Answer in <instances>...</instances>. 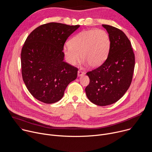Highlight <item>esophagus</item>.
Returning <instances> with one entry per match:
<instances>
[{
  "mask_svg": "<svg viewBox=\"0 0 152 152\" xmlns=\"http://www.w3.org/2000/svg\"><path fill=\"white\" fill-rule=\"evenodd\" d=\"M85 75V72H82L81 70H79L78 72H77V75L78 76H83Z\"/></svg>",
  "mask_w": 152,
  "mask_h": 152,
  "instance_id": "esophagus-1",
  "label": "esophagus"
}]
</instances>
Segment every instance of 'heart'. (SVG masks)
<instances>
[{"instance_id":"1","label":"heart","mask_w":152,"mask_h":152,"mask_svg":"<svg viewBox=\"0 0 152 152\" xmlns=\"http://www.w3.org/2000/svg\"><path fill=\"white\" fill-rule=\"evenodd\" d=\"M111 47L109 34L103 29L83 31L72 37L63 48L67 62L75 65L80 59L92 67L102 65L107 58Z\"/></svg>"}]
</instances>
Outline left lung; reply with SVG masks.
<instances>
[{
	"mask_svg": "<svg viewBox=\"0 0 152 152\" xmlns=\"http://www.w3.org/2000/svg\"><path fill=\"white\" fill-rule=\"evenodd\" d=\"M110 35L111 47L106 61L86 73L90 83L85 88L88 99L98 106H106L120 99L131 84L135 55L131 43L120 29L102 25Z\"/></svg>",
	"mask_w": 152,
	"mask_h": 152,
	"instance_id": "8db88e82",
	"label": "left lung"
}]
</instances>
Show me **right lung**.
Listing matches in <instances>:
<instances>
[{"label": "right lung", "mask_w": 152, "mask_h": 152, "mask_svg": "<svg viewBox=\"0 0 152 152\" xmlns=\"http://www.w3.org/2000/svg\"><path fill=\"white\" fill-rule=\"evenodd\" d=\"M79 26L49 23L27 37L21 52V75L28 91L39 101L58 102L76 79L78 69L64 61L62 50L68 37Z\"/></svg>", "instance_id": "obj_1"}]
</instances>
